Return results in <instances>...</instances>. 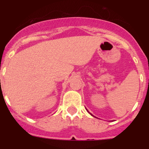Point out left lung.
<instances>
[{
  "mask_svg": "<svg viewBox=\"0 0 149 149\" xmlns=\"http://www.w3.org/2000/svg\"><path fill=\"white\" fill-rule=\"evenodd\" d=\"M90 114H91V113H90Z\"/></svg>",
  "mask_w": 149,
  "mask_h": 149,
  "instance_id": "left-lung-1",
  "label": "left lung"
}]
</instances>
